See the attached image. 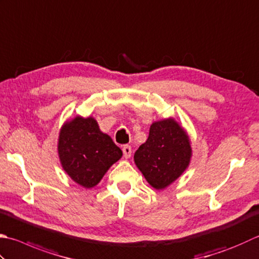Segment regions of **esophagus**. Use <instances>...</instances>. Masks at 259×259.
I'll return each instance as SVG.
<instances>
[{
  "mask_svg": "<svg viewBox=\"0 0 259 259\" xmlns=\"http://www.w3.org/2000/svg\"><path fill=\"white\" fill-rule=\"evenodd\" d=\"M122 151H123V157H124L125 159L130 158V157H131V154H133V149H131V147H130V146H128V145L123 146Z\"/></svg>",
  "mask_w": 259,
  "mask_h": 259,
  "instance_id": "1",
  "label": "esophagus"
}]
</instances>
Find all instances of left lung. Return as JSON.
I'll return each instance as SVG.
<instances>
[{
    "label": "left lung",
    "mask_w": 259,
    "mask_h": 259,
    "mask_svg": "<svg viewBox=\"0 0 259 259\" xmlns=\"http://www.w3.org/2000/svg\"><path fill=\"white\" fill-rule=\"evenodd\" d=\"M191 158L190 136L171 116L150 124L148 139L134 156L135 164L146 181L158 191L181 177L190 166Z\"/></svg>",
    "instance_id": "1"
}]
</instances>
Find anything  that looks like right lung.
<instances>
[{
  "mask_svg": "<svg viewBox=\"0 0 259 259\" xmlns=\"http://www.w3.org/2000/svg\"><path fill=\"white\" fill-rule=\"evenodd\" d=\"M57 151L60 165L75 183L92 189L122 157V150L102 133L92 115H75L59 130Z\"/></svg>",
  "mask_w": 259,
  "mask_h": 259,
  "instance_id": "right-lung-1",
  "label": "right lung"
}]
</instances>
